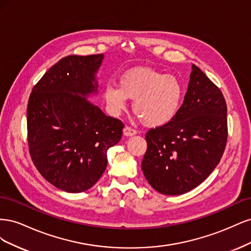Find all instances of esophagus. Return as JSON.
Returning a JSON list of instances; mask_svg holds the SVG:
<instances>
[{"label":"esophagus","mask_w":251,"mask_h":251,"mask_svg":"<svg viewBox=\"0 0 251 251\" xmlns=\"http://www.w3.org/2000/svg\"><path fill=\"white\" fill-rule=\"evenodd\" d=\"M137 134V131L134 130V128L130 127V126H126L124 128V135L126 136V137H130V136H134Z\"/></svg>","instance_id":"1"}]
</instances>
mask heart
<instances>
[{
	"label": "heart",
	"mask_w": 251,
	"mask_h": 251,
	"mask_svg": "<svg viewBox=\"0 0 251 251\" xmlns=\"http://www.w3.org/2000/svg\"><path fill=\"white\" fill-rule=\"evenodd\" d=\"M104 100L113 115L125 111L128 100L133 110L149 126H161L175 117L183 96L181 81L174 75L138 67L119 77L118 87L108 83Z\"/></svg>",
	"instance_id": "heart-1"
}]
</instances>
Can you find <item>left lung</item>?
I'll return each mask as SVG.
<instances>
[{"label": "left lung", "mask_w": 251, "mask_h": 251, "mask_svg": "<svg viewBox=\"0 0 251 251\" xmlns=\"http://www.w3.org/2000/svg\"><path fill=\"white\" fill-rule=\"evenodd\" d=\"M227 107L220 89L192 66L183 103L169 124L151 128L141 169L150 185L168 196L185 194L216 169L227 141Z\"/></svg>", "instance_id": "1"}]
</instances>
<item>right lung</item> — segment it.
<instances>
[{
    "mask_svg": "<svg viewBox=\"0 0 251 251\" xmlns=\"http://www.w3.org/2000/svg\"><path fill=\"white\" fill-rule=\"evenodd\" d=\"M103 54L62 58L32 89L27 107L30 156L52 185L81 193L101 177L107 151L123 136L124 124L107 116L88 97L97 93Z\"/></svg>",
    "mask_w": 251,
    "mask_h": 251,
    "instance_id": "add662e5",
    "label": "right lung"
}]
</instances>
